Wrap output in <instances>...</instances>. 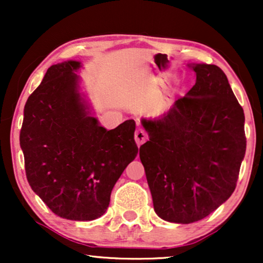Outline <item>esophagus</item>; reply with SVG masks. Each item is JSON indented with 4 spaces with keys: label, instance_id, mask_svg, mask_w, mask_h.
<instances>
[{
    "label": "esophagus",
    "instance_id": "esophagus-1",
    "mask_svg": "<svg viewBox=\"0 0 263 263\" xmlns=\"http://www.w3.org/2000/svg\"><path fill=\"white\" fill-rule=\"evenodd\" d=\"M134 139H135V142L138 143V146H141L142 143L147 140V133L143 130V129H139V130L135 132Z\"/></svg>",
    "mask_w": 263,
    "mask_h": 263
}]
</instances>
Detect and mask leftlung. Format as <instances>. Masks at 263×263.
Wrapping results in <instances>:
<instances>
[{
  "instance_id": "left-lung-1",
  "label": "left lung",
  "mask_w": 263,
  "mask_h": 263,
  "mask_svg": "<svg viewBox=\"0 0 263 263\" xmlns=\"http://www.w3.org/2000/svg\"><path fill=\"white\" fill-rule=\"evenodd\" d=\"M196 82L158 118H142L149 141L140 147L154 211L190 224L232 195L246 154L244 112L214 64L193 63Z\"/></svg>"
}]
</instances>
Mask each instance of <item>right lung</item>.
Here are the masks:
<instances>
[{
    "label": "right lung",
    "mask_w": 263,
    "mask_h": 263,
    "mask_svg": "<svg viewBox=\"0 0 263 263\" xmlns=\"http://www.w3.org/2000/svg\"><path fill=\"white\" fill-rule=\"evenodd\" d=\"M79 61L53 64L24 109L20 146L31 188L56 215L102 217L122 172L139 152L135 122L107 130L80 92Z\"/></svg>",
    "instance_id": "1"
}]
</instances>
